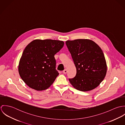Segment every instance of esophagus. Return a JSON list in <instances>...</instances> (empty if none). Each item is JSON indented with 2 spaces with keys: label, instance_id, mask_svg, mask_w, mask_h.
Returning a JSON list of instances; mask_svg holds the SVG:
<instances>
[{
  "label": "esophagus",
  "instance_id": "obj_1",
  "mask_svg": "<svg viewBox=\"0 0 125 125\" xmlns=\"http://www.w3.org/2000/svg\"><path fill=\"white\" fill-rule=\"evenodd\" d=\"M62 72H63V73L64 74H66V73H67V69H64Z\"/></svg>",
  "mask_w": 125,
  "mask_h": 125
}]
</instances>
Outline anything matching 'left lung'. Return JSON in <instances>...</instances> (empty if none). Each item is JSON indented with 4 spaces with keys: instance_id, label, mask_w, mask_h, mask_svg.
<instances>
[{
    "instance_id": "obj_1",
    "label": "left lung",
    "mask_w": 125,
    "mask_h": 125,
    "mask_svg": "<svg viewBox=\"0 0 125 125\" xmlns=\"http://www.w3.org/2000/svg\"><path fill=\"white\" fill-rule=\"evenodd\" d=\"M65 43L76 69L75 76L69 79L72 85L82 91L96 88L103 81L107 71L102 49L89 39L67 40Z\"/></svg>"
}]
</instances>
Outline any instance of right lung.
I'll use <instances>...</instances> for the list:
<instances>
[{"label":"right lung","mask_w":125,"mask_h":125,"mask_svg":"<svg viewBox=\"0 0 125 125\" xmlns=\"http://www.w3.org/2000/svg\"><path fill=\"white\" fill-rule=\"evenodd\" d=\"M63 45L62 41L36 39L26 47L18 69L21 78L27 86L36 90H43L52 84L59 75L54 55Z\"/></svg>","instance_id":"1"}]
</instances>
